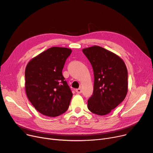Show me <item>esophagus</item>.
I'll use <instances>...</instances> for the list:
<instances>
[{
	"label": "esophagus",
	"instance_id": "34e87169",
	"mask_svg": "<svg viewBox=\"0 0 153 153\" xmlns=\"http://www.w3.org/2000/svg\"><path fill=\"white\" fill-rule=\"evenodd\" d=\"M76 92L78 94H81L82 92V89H81V88H79V89H76Z\"/></svg>",
	"mask_w": 153,
	"mask_h": 153
}]
</instances>
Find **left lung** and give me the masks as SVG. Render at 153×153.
<instances>
[{
	"instance_id": "8db88e82",
	"label": "left lung",
	"mask_w": 153,
	"mask_h": 153,
	"mask_svg": "<svg viewBox=\"0 0 153 153\" xmlns=\"http://www.w3.org/2000/svg\"><path fill=\"white\" fill-rule=\"evenodd\" d=\"M82 52L94 71L93 95L87 107L92 113L105 115L125 98L128 92V71L123 60L99 46L84 48Z\"/></svg>"
}]
</instances>
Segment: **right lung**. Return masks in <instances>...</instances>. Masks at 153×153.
Wrapping results in <instances>:
<instances>
[{"label":"right lung","instance_id":"add662e5","mask_svg":"<svg viewBox=\"0 0 153 153\" xmlns=\"http://www.w3.org/2000/svg\"><path fill=\"white\" fill-rule=\"evenodd\" d=\"M71 52L69 48L52 47L27 64L25 92L32 105L42 115L57 117L69 106L72 94L62 71Z\"/></svg>","mask_w":153,"mask_h":153}]
</instances>
